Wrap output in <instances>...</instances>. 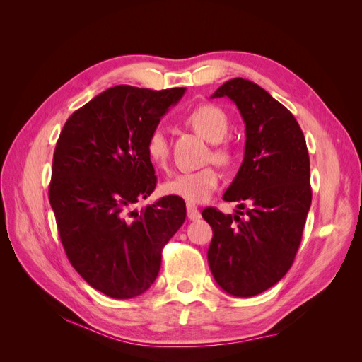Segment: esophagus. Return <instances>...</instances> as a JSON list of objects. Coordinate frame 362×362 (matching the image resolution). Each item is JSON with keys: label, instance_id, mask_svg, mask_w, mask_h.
<instances>
[{"label": "esophagus", "instance_id": "1", "mask_svg": "<svg viewBox=\"0 0 362 362\" xmlns=\"http://www.w3.org/2000/svg\"><path fill=\"white\" fill-rule=\"evenodd\" d=\"M187 217L190 218V221H199L201 213H199V210L194 205L187 204Z\"/></svg>", "mask_w": 362, "mask_h": 362}]
</instances>
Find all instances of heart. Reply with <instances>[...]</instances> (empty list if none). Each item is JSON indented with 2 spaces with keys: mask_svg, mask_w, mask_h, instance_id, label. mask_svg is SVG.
Instances as JSON below:
<instances>
[{
  "mask_svg": "<svg viewBox=\"0 0 362 362\" xmlns=\"http://www.w3.org/2000/svg\"><path fill=\"white\" fill-rule=\"evenodd\" d=\"M189 125L202 139L216 145L211 156L221 164H229L233 160V151L229 146L217 145L223 141L229 131V120L223 110L216 105H201L189 115ZM148 158L158 168H166L169 160V140L161 128L152 131L146 141ZM218 185V173L214 168H205L194 172L173 175L161 185L164 194L175 196L189 204H202L210 199Z\"/></svg>",
  "mask_w": 362,
  "mask_h": 362,
  "instance_id": "obj_1",
  "label": "heart"
}]
</instances>
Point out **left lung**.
Returning a JSON list of instances; mask_svg holds the SVG:
<instances>
[{"mask_svg":"<svg viewBox=\"0 0 362 362\" xmlns=\"http://www.w3.org/2000/svg\"><path fill=\"white\" fill-rule=\"evenodd\" d=\"M211 98H229L246 125L245 157L223 201L237 214L205 208L213 228L208 266L223 291L250 298L275 286L291 267L311 206L310 156L294 116L258 84L234 78ZM240 209L247 217L240 218Z\"/></svg>","mask_w":362,"mask_h":362,"instance_id":"obj_1","label":"left lung"}]
</instances>
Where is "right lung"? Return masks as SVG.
<instances>
[{"mask_svg": "<svg viewBox=\"0 0 362 362\" xmlns=\"http://www.w3.org/2000/svg\"><path fill=\"white\" fill-rule=\"evenodd\" d=\"M184 92L110 87L72 113L57 140L49 204L60 240L74 269L108 298L145 293L185 221L175 196L133 210L157 184L148 137Z\"/></svg>", "mask_w": 362, "mask_h": 362, "instance_id": "add662e5", "label": "right lung"}]
</instances>
